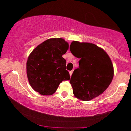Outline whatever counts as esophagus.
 <instances>
[{
	"label": "esophagus",
	"instance_id": "esophagus-1",
	"mask_svg": "<svg viewBox=\"0 0 131 131\" xmlns=\"http://www.w3.org/2000/svg\"><path fill=\"white\" fill-rule=\"evenodd\" d=\"M73 70H72V71H70V76H71L72 74H73Z\"/></svg>",
	"mask_w": 131,
	"mask_h": 131
}]
</instances>
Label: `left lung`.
<instances>
[{"label":"left lung","instance_id":"obj_1","mask_svg":"<svg viewBox=\"0 0 131 131\" xmlns=\"http://www.w3.org/2000/svg\"><path fill=\"white\" fill-rule=\"evenodd\" d=\"M70 51L80 58L79 68L73 71L70 83L78 99L89 101L98 97L112 82L113 67L108 54L92 43L72 42Z\"/></svg>","mask_w":131,"mask_h":131}]
</instances>
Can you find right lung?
I'll list each match as a JSON object with an SVG mask.
<instances>
[{"mask_svg": "<svg viewBox=\"0 0 131 131\" xmlns=\"http://www.w3.org/2000/svg\"><path fill=\"white\" fill-rule=\"evenodd\" d=\"M68 47L63 39L52 38L32 50L26 63V73L34 91L42 95H51L63 81L70 80L66 60L62 57Z\"/></svg>", "mask_w": 131, "mask_h": 131, "instance_id": "obj_1", "label": "right lung"}]
</instances>
